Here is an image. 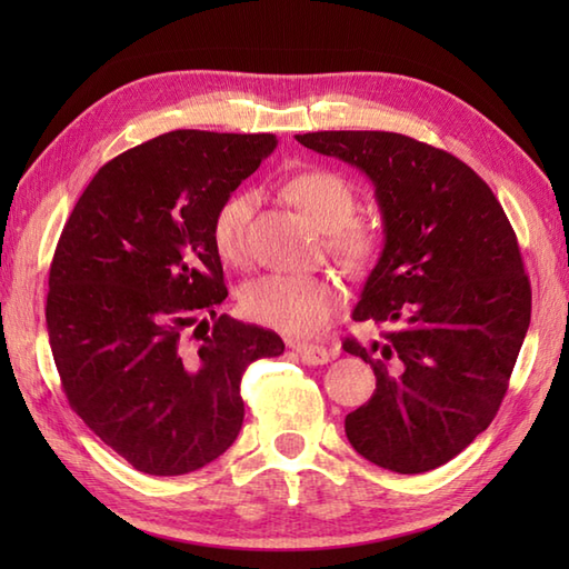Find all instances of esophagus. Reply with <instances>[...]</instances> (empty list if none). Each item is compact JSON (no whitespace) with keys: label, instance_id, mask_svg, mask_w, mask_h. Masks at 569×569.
Wrapping results in <instances>:
<instances>
[{"label":"esophagus","instance_id":"obj_1","mask_svg":"<svg viewBox=\"0 0 569 569\" xmlns=\"http://www.w3.org/2000/svg\"><path fill=\"white\" fill-rule=\"evenodd\" d=\"M291 349L293 352L306 361V365H312V367H318V365H328L330 361V349L328 347H322V345H308V342H291Z\"/></svg>","mask_w":569,"mask_h":569}]
</instances>
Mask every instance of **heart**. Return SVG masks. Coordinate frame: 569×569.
<instances>
[{
  "label": "heart",
  "mask_w": 569,
  "mask_h": 569,
  "mask_svg": "<svg viewBox=\"0 0 569 569\" xmlns=\"http://www.w3.org/2000/svg\"><path fill=\"white\" fill-rule=\"evenodd\" d=\"M283 192L322 232H328V249L347 271H365L377 259L381 247L379 229L355 220L357 192L345 176L328 168H308L288 178ZM251 210L253 196L247 190L232 192L217 204L210 239L220 259L229 263L244 261ZM340 300V286L332 278L269 273L241 291V310L266 328L306 337L325 328Z\"/></svg>",
  "instance_id": "b5f03b06"
}]
</instances>
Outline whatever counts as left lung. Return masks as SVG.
<instances>
[{"instance_id":"obj_1","label":"left lung","mask_w":569,"mask_h":569,"mask_svg":"<svg viewBox=\"0 0 569 569\" xmlns=\"http://www.w3.org/2000/svg\"><path fill=\"white\" fill-rule=\"evenodd\" d=\"M306 149L367 173L383 249L352 318L386 325L345 352L377 377L345 418L355 450L398 475L450 462L489 428L530 325V281L491 188L452 153L393 131H312Z\"/></svg>"}]
</instances>
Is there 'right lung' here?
Here are the masks:
<instances>
[{
	"label": "right lung",
	"mask_w": 569,
	"mask_h": 569,
	"mask_svg": "<svg viewBox=\"0 0 569 569\" xmlns=\"http://www.w3.org/2000/svg\"><path fill=\"white\" fill-rule=\"evenodd\" d=\"M273 134L178 129L104 163L72 208L48 276V342L70 408L127 462L178 477L244 420L241 373L283 340L214 308L227 298L212 214ZM208 311L213 328L199 316ZM192 323L206 332L184 340Z\"/></svg>",
	"instance_id": "add662e5"
}]
</instances>
